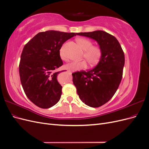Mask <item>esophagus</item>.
Segmentation results:
<instances>
[{
	"label": "esophagus",
	"mask_w": 149,
	"mask_h": 149,
	"mask_svg": "<svg viewBox=\"0 0 149 149\" xmlns=\"http://www.w3.org/2000/svg\"><path fill=\"white\" fill-rule=\"evenodd\" d=\"M67 71H68V72H69V73H71V71H70V70H67Z\"/></svg>",
	"instance_id": "obj_1"
}]
</instances>
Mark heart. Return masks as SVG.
Returning a JSON list of instances; mask_svg holds the SVG:
<instances>
[{
    "label": "heart",
    "instance_id": "obj_1",
    "mask_svg": "<svg viewBox=\"0 0 149 149\" xmlns=\"http://www.w3.org/2000/svg\"><path fill=\"white\" fill-rule=\"evenodd\" d=\"M76 41L79 47L84 50L83 57L84 58L91 66L97 64L101 59L102 50L100 47L93 45L92 42L89 39L84 37H80L76 39ZM60 55L63 60H66L63 49H60ZM87 64L85 60L79 61H72L65 65V68L71 71H78L86 68Z\"/></svg>",
    "mask_w": 149,
    "mask_h": 149
}]
</instances>
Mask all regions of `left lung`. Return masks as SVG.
I'll return each mask as SVG.
<instances>
[{
	"instance_id": "8db88e82",
	"label": "left lung",
	"mask_w": 149,
	"mask_h": 149,
	"mask_svg": "<svg viewBox=\"0 0 149 149\" xmlns=\"http://www.w3.org/2000/svg\"><path fill=\"white\" fill-rule=\"evenodd\" d=\"M77 35L95 40L102 50L101 59L95 68L72 73L80 100L90 107H100L113 97L119 88L123 74L124 53L116 38L104 31Z\"/></svg>"
}]
</instances>
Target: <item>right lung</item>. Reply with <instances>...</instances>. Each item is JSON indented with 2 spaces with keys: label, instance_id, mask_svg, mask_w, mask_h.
Wrapping results in <instances>:
<instances>
[{
  "label": "right lung",
  "instance_id": "add662e5",
  "mask_svg": "<svg viewBox=\"0 0 149 149\" xmlns=\"http://www.w3.org/2000/svg\"><path fill=\"white\" fill-rule=\"evenodd\" d=\"M77 33L48 30L40 32L24 47L19 63V74L24 91L30 101L43 109L60 101L62 86L57 81L63 65L60 49L66 40Z\"/></svg>",
  "mask_w": 149,
  "mask_h": 149
}]
</instances>
